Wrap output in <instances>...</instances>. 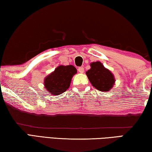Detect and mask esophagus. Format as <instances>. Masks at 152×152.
Returning a JSON list of instances; mask_svg holds the SVG:
<instances>
[{"label": "esophagus", "instance_id": "1", "mask_svg": "<svg viewBox=\"0 0 152 152\" xmlns=\"http://www.w3.org/2000/svg\"><path fill=\"white\" fill-rule=\"evenodd\" d=\"M78 72L80 73H81V74H82V73H84V68L83 67H80V68H78Z\"/></svg>", "mask_w": 152, "mask_h": 152}]
</instances>
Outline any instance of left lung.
<instances>
[{"instance_id":"1","label":"left lung","mask_w":152,"mask_h":152,"mask_svg":"<svg viewBox=\"0 0 152 152\" xmlns=\"http://www.w3.org/2000/svg\"><path fill=\"white\" fill-rule=\"evenodd\" d=\"M90 66L91 69L86 72V74L92 86L102 92L110 91L115 83L113 74L101 61H94Z\"/></svg>"}]
</instances>
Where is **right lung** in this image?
Here are the masks:
<instances>
[{"instance_id": "1", "label": "right lung", "mask_w": 152, "mask_h": 152, "mask_svg": "<svg viewBox=\"0 0 152 152\" xmlns=\"http://www.w3.org/2000/svg\"><path fill=\"white\" fill-rule=\"evenodd\" d=\"M76 73V68L72 65L59 66L45 78L44 88L52 95L62 94L69 88L72 78Z\"/></svg>"}]
</instances>
